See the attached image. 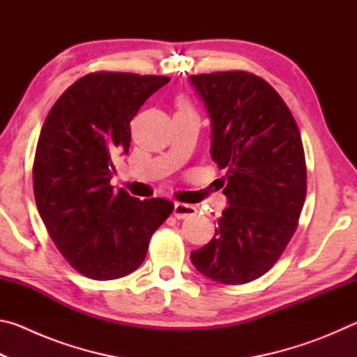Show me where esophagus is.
<instances>
[{
    "instance_id": "obj_1",
    "label": "esophagus",
    "mask_w": 357,
    "mask_h": 357,
    "mask_svg": "<svg viewBox=\"0 0 357 357\" xmlns=\"http://www.w3.org/2000/svg\"><path fill=\"white\" fill-rule=\"evenodd\" d=\"M173 214L176 219H187V217H192L197 214V208L185 203H174Z\"/></svg>"
}]
</instances>
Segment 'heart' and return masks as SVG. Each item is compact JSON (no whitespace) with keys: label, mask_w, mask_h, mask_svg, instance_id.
I'll return each instance as SVG.
<instances>
[{"label":"heart","mask_w":357,"mask_h":357,"mask_svg":"<svg viewBox=\"0 0 357 357\" xmlns=\"http://www.w3.org/2000/svg\"><path fill=\"white\" fill-rule=\"evenodd\" d=\"M176 107H178V112H192L190 104L184 98H179L176 100Z\"/></svg>","instance_id":"1"}]
</instances>
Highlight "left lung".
I'll return each mask as SVG.
<instances>
[{
  "mask_svg": "<svg viewBox=\"0 0 357 357\" xmlns=\"http://www.w3.org/2000/svg\"><path fill=\"white\" fill-rule=\"evenodd\" d=\"M190 82L213 121L211 155L227 172L229 203L214 238L190 259L208 279L241 285L273 268L299 225L304 146L289 108L261 77L228 70L190 75Z\"/></svg>",
  "mask_w": 357,
  "mask_h": 357,
  "instance_id": "8db88e82",
  "label": "left lung"
}]
</instances>
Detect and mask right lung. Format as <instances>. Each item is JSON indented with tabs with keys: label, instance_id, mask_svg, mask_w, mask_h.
Returning a JSON list of instances; mask_svg holds the SVG:
<instances>
[{
	"label": "right lung",
	"instance_id": "add662e5",
	"mask_svg": "<svg viewBox=\"0 0 357 357\" xmlns=\"http://www.w3.org/2000/svg\"><path fill=\"white\" fill-rule=\"evenodd\" d=\"M170 77L91 72L48 112L33 164L36 204L48 234L78 273L124 277L143 263L153 233L173 213L164 198L113 190V159L128 154L130 121Z\"/></svg>",
	"mask_w": 357,
	"mask_h": 357
}]
</instances>
